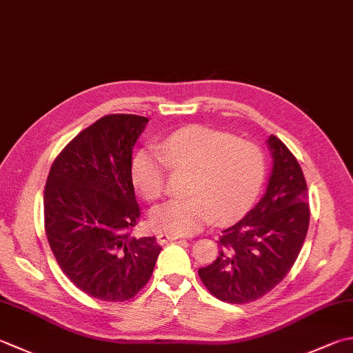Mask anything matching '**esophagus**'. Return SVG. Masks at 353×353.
I'll return each instance as SVG.
<instances>
[{"instance_id": "obj_1", "label": "esophagus", "mask_w": 353, "mask_h": 353, "mask_svg": "<svg viewBox=\"0 0 353 353\" xmlns=\"http://www.w3.org/2000/svg\"><path fill=\"white\" fill-rule=\"evenodd\" d=\"M156 239H157V243L159 245H165V243H168V241L177 240L179 236H174V234H170V232H159L157 236H156Z\"/></svg>"}]
</instances>
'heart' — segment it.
<instances>
[{"instance_id": "heart-1", "label": "heart", "mask_w": 353, "mask_h": 353, "mask_svg": "<svg viewBox=\"0 0 353 353\" xmlns=\"http://www.w3.org/2000/svg\"><path fill=\"white\" fill-rule=\"evenodd\" d=\"M188 170V197L171 200L151 212L157 231L190 236L212 223L232 222L257 200L266 176V159L257 143L226 131L191 125L165 137L161 151H137L131 161V181L141 196L163 194L167 168Z\"/></svg>"}]
</instances>
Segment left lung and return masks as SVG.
<instances>
[{
  "label": "left lung",
  "instance_id": "obj_1",
  "mask_svg": "<svg viewBox=\"0 0 353 353\" xmlns=\"http://www.w3.org/2000/svg\"><path fill=\"white\" fill-rule=\"evenodd\" d=\"M272 170L265 196L222 231L219 257L199 269L216 299L241 305L260 299L291 271L309 228L307 185L299 161L279 137L268 139Z\"/></svg>",
  "mask_w": 353,
  "mask_h": 353
}]
</instances>
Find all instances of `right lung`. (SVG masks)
Wrapping results in <instances>:
<instances>
[{
  "instance_id": "add662e5",
  "label": "right lung",
  "mask_w": 353,
  "mask_h": 353,
  "mask_svg": "<svg viewBox=\"0 0 353 353\" xmlns=\"http://www.w3.org/2000/svg\"><path fill=\"white\" fill-rule=\"evenodd\" d=\"M148 119L108 114L82 130L52 163L44 223L58 265L82 292L127 301L147 285L162 248L131 237L141 216L131 154Z\"/></svg>"
}]
</instances>
